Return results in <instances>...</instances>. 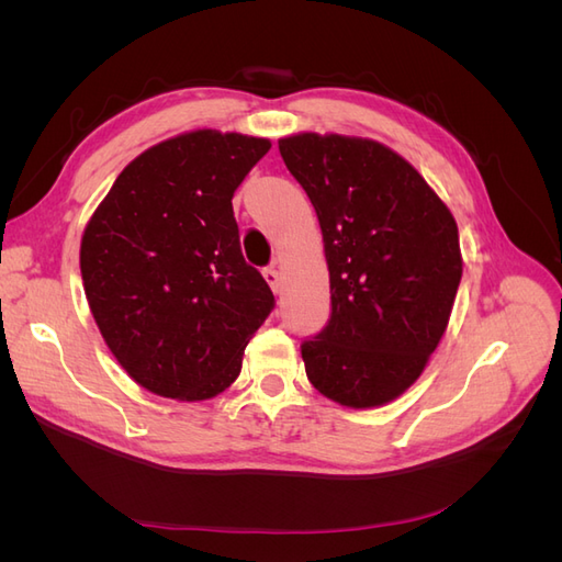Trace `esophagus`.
I'll return each mask as SVG.
<instances>
[{"mask_svg": "<svg viewBox=\"0 0 562 562\" xmlns=\"http://www.w3.org/2000/svg\"><path fill=\"white\" fill-rule=\"evenodd\" d=\"M262 277H265V281L269 283V288L274 293H281V274H279V269H274V267H267V269H262Z\"/></svg>", "mask_w": 562, "mask_h": 562, "instance_id": "obj_1", "label": "esophagus"}]
</instances>
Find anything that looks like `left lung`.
Instances as JSON below:
<instances>
[{"label":"left lung","instance_id":"left-lung-1","mask_svg":"<svg viewBox=\"0 0 562 562\" xmlns=\"http://www.w3.org/2000/svg\"><path fill=\"white\" fill-rule=\"evenodd\" d=\"M318 215L330 318L300 345L310 382L337 403L394 401L427 366L462 281L454 217L389 147L345 135L279 140Z\"/></svg>","mask_w":562,"mask_h":562}]
</instances>
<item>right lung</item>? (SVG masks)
<instances>
[{
	"label": "right lung",
	"instance_id": "add662e5",
	"mask_svg": "<svg viewBox=\"0 0 562 562\" xmlns=\"http://www.w3.org/2000/svg\"><path fill=\"white\" fill-rule=\"evenodd\" d=\"M271 143L194 131L133 159L81 239V279L114 359L151 394L203 401L241 372L274 310L239 244L232 196Z\"/></svg>",
	"mask_w": 562,
	"mask_h": 562
}]
</instances>
